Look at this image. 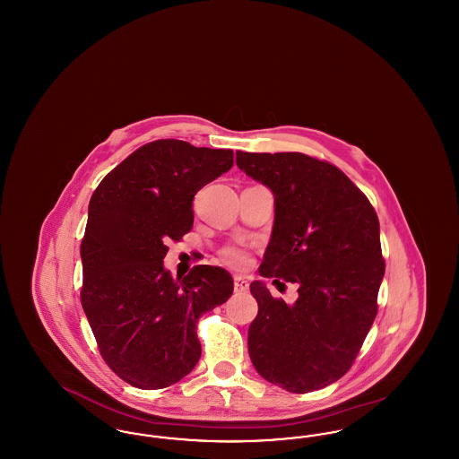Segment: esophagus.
I'll return each mask as SVG.
<instances>
[{"mask_svg": "<svg viewBox=\"0 0 459 459\" xmlns=\"http://www.w3.org/2000/svg\"><path fill=\"white\" fill-rule=\"evenodd\" d=\"M249 289V282L242 275H234V290L236 292H246Z\"/></svg>", "mask_w": 459, "mask_h": 459, "instance_id": "1", "label": "esophagus"}]
</instances>
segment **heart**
<instances>
[{
	"instance_id": "1",
	"label": "heart",
	"mask_w": 459,
	"mask_h": 459,
	"mask_svg": "<svg viewBox=\"0 0 459 459\" xmlns=\"http://www.w3.org/2000/svg\"><path fill=\"white\" fill-rule=\"evenodd\" d=\"M220 262L232 268H242L249 262V255L239 246H225L220 251Z\"/></svg>"
}]
</instances>
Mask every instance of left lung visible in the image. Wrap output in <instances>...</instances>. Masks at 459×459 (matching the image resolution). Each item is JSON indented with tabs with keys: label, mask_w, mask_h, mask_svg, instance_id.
<instances>
[{
	"label": "left lung",
	"mask_w": 459,
	"mask_h": 459,
	"mask_svg": "<svg viewBox=\"0 0 459 459\" xmlns=\"http://www.w3.org/2000/svg\"><path fill=\"white\" fill-rule=\"evenodd\" d=\"M242 172L275 197L260 275L299 285L294 305L255 281L258 315L247 350L264 380L318 391L350 370L377 316L385 263L380 225L344 172L303 153H236ZM275 282V281H273Z\"/></svg>",
	"instance_id": "8db88e82"
}]
</instances>
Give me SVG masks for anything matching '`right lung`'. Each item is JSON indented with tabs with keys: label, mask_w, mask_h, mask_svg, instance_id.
<instances>
[{
	"label": "right lung",
	"mask_w": 459,
	"mask_h": 459,
	"mask_svg": "<svg viewBox=\"0 0 459 459\" xmlns=\"http://www.w3.org/2000/svg\"><path fill=\"white\" fill-rule=\"evenodd\" d=\"M232 165V150L160 139L127 156L91 196L81 303L103 359L137 389L191 373L199 316L232 296L234 281L220 266L196 264L184 279L163 266L167 242L193 229L197 191Z\"/></svg>",
	"instance_id": "right-lung-1"
}]
</instances>
